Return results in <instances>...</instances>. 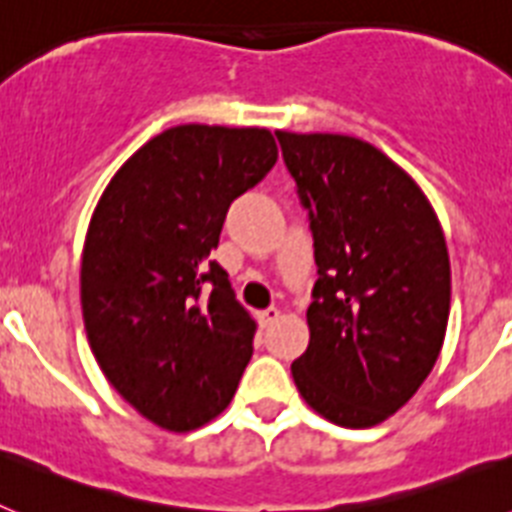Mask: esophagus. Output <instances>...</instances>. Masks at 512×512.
I'll use <instances>...</instances> for the list:
<instances>
[{
  "label": "esophagus",
  "mask_w": 512,
  "mask_h": 512,
  "mask_svg": "<svg viewBox=\"0 0 512 512\" xmlns=\"http://www.w3.org/2000/svg\"><path fill=\"white\" fill-rule=\"evenodd\" d=\"M282 318V312L277 310V307H269V310H264V312H259V323L264 325V328H269L271 323H277V320Z\"/></svg>",
  "instance_id": "34e87169"
}]
</instances>
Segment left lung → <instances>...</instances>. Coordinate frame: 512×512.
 <instances>
[{"label": "left lung", "instance_id": "8db88e82", "mask_svg": "<svg viewBox=\"0 0 512 512\" xmlns=\"http://www.w3.org/2000/svg\"><path fill=\"white\" fill-rule=\"evenodd\" d=\"M310 210L318 282L310 343L292 364L302 400L372 428L420 390L441 354L451 264L441 223L408 171L366 140L277 130Z\"/></svg>", "mask_w": 512, "mask_h": 512}]
</instances>
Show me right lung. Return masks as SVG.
<instances>
[{
	"label": "right lung",
	"mask_w": 512,
	"mask_h": 512,
	"mask_svg": "<svg viewBox=\"0 0 512 512\" xmlns=\"http://www.w3.org/2000/svg\"><path fill=\"white\" fill-rule=\"evenodd\" d=\"M266 128L187 122L104 187L81 253V312L110 384L158 428L187 433L233 400L256 320L210 261L235 197L277 164Z\"/></svg>",
	"instance_id": "add662e5"
}]
</instances>
